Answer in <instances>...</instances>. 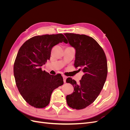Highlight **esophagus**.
<instances>
[{
  "label": "esophagus",
  "mask_w": 130,
  "mask_h": 130,
  "mask_svg": "<svg viewBox=\"0 0 130 130\" xmlns=\"http://www.w3.org/2000/svg\"><path fill=\"white\" fill-rule=\"evenodd\" d=\"M63 82H66V78H67V77L66 76H63Z\"/></svg>",
  "instance_id": "34e87169"
}]
</instances>
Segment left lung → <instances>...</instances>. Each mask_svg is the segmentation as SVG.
Returning a JSON list of instances; mask_svg holds the SVG:
<instances>
[{
  "instance_id": "obj_1",
  "label": "left lung",
  "mask_w": 130,
  "mask_h": 130,
  "mask_svg": "<svg viewBox=\"0 0 130 130\" xmlns=\"http://www.w3.org/2000/svg\"><path fill=\"white\" fill-rule=\"evenodd\" d=\"M64 35L76 50L75 67L84 73L78 84L72 78H67L66 82L74 87L73 93L66 96L67 103L73 109H84L95 100L104 87L108 72L107 59L103 48L92 37L72 33Z\"/></svg>"
}]
</instances>
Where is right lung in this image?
<instances>
[{
	"label": "right lung",
	"instance_id": "add662e5",
	"mask_svg": "<svg viewBox=\"0 0 130 130\" xmlns=\"http://www.w3.org/2000/svg\"><path fill=\"white\" fill-rule=\"evenodd\" d=\"M62 42L68 43L62 34L36 36L19 49L13 66L15 84L23 99L34 107L48 106L53 90L63 84L60 74L50 75L41 68L50 60L53 47Z\"/></svg>",
	"mask_w": 130,
	"mask_h": 130
}]
</instances>
